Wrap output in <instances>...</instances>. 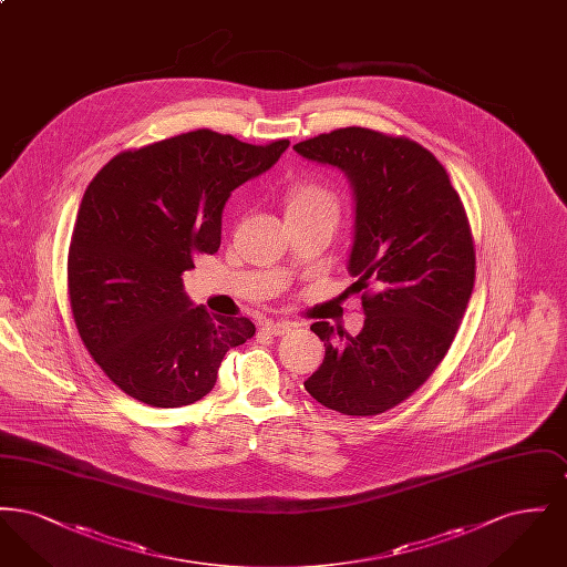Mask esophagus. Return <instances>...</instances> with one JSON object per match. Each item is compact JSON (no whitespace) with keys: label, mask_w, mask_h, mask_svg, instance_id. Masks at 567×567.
I'll return each instance as SVG.
<instances>
[{"label":"esophagus","mask_w":567,"mask_h":567,"mask_svg":"<svg viewBox=\"0 0 567 567\" xmlns=\"http://www.w3.org/2000/svg\"><path fill=\"white\" fill-rule=\"evenodd\" d=\"M291 327L293 324L287 323V321H266V323L261 324V329L266 333H270V336H285V333L291 331Z\"/></svg>","instance_id":"34e87169"}]
</instances>
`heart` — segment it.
Segmentation results:
<instances>
[{
    "label": "heart",
    "mask_w": 567,
    "mask_h": 567,
    "mask_svg": "<svg viewBox=\"0 0 567 567\" xmlns=\"http://www.w3.org/2000/svg\"><path fill=\"white\" fill-rule=\"evenodd\" d=\"M285 210L289 215L327 213L338 218V199L331 190L319 185H296L285 197Z\"/></svg>",
    "instance_id": "obj_1"
}]
</instances>
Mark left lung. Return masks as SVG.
Wrapping results in <instances>:
<instances>
[{"label": "left lung", "instance_id": "obj_1", "mask_svg": "<svg viewBox=\"0 0 567 567\" xmlns=\"http://www.w3.org/2000/svg\"><path fill=\"white\" fill-rule=\"evenodd\" d=\"M293 151L349 178L351 289H377L361 297L365 323L342 347L327 321L310 327L324 359L303 386L329 410L374 416L432 377L455 340L476 271L470 223L442 163L408 137L344 127Z\"/></svg>", "mask_w": 567, "mask_h": 567}]
</instances>
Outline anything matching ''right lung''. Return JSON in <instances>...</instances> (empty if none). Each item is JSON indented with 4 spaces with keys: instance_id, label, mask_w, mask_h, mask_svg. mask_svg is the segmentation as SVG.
<instances>
[{
    "instance_id": "obj_1",
    "label": "right lung",
    "mask_w": 567,
    "mask_h": 567,
    "mask_svg": "<svg viewBox=\"0 0 567 567\" xmlns=\"http://www.w3.org/2000/svg\"><path fill=\"white\" fill-rule=\"evenodd\" d=\"M289 140L255 146L197 130L121 153L84 190L68 255L82 342L130 398L189 405L213 391L225 352L255 336L244 317H210L183 271L220 246V218L246 181L268 172Z\"/></svg>"
}]
</instances>
